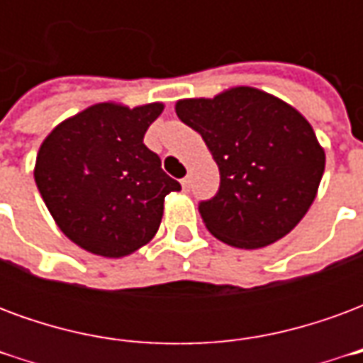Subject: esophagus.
<instances>
[{"label": "esophagus", "mask_w": 363, "mask_h": 363, "mask_svg": "<svg viewBox=\"0 0 363 363\" xmlns=\"http://www.w3.org/2000/svg\"><path fill=\"white\" fill-rule=\"evenodd\" d=\"M181 184H182V189L189 190L190 189V177H184V179L181 181Z\"/></svg>", "instance_id": "obj_1"}]
</instances>
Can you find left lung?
I'll list each match as a JSON object with an SVG mask.
<instances>
[{
    "instance_id": "left-lung-1",
    "label": "left lung",
    "mask_w": 363,
    "mask_h": 363,
    "mask_svg": "<svg viewBox=\"0 0 363 363\" xmlns=\"http://www.w3.org/2000/svg\"><path fill=\"white\" fill-rule=\"evenodd\" d=\"M174 111L202 135L220 169L218 194L198 204L210 233L237 249L288 235L325 173V150L303 114L255 87L182 99Z\"/></svg>"
}]
</instances>
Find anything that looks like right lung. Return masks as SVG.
<instances>
[{"instance_id": "right-lung-1", "label": "right lung", "mask_w": 363, "mask_h": 363, "mask_svg": "<svg viewBox=\"0 0 363 363\" xmlns=\"http://www.w3.org/2000/svg\"><path fill=\"white\" fill-rule=\"evenodd\" d=\"M163 103H99L60 122L38 150L35 181L62 233L85 251L120 259L157 233L163 202L181 184L143 135Z\"/></svg>"}]
</instances>
